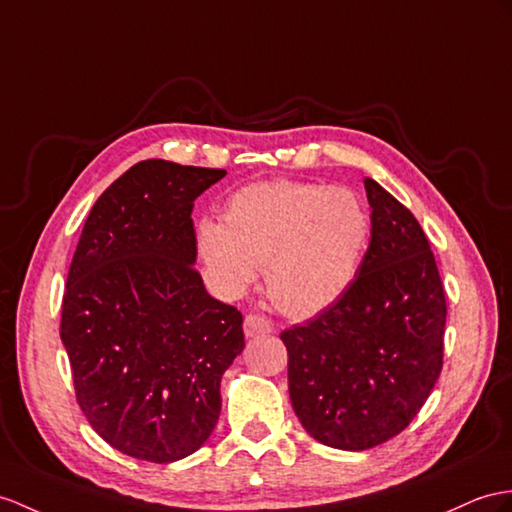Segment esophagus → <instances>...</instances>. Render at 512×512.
Wrapping results in <instances>:
<instances>
[{
  "mask_svg": "<svg viewBox=\"0 0 512 512\" xmlns=\"http://www.w3.org/2000/svg\"><path fill=\"white\" fill-rule=\"evenodd\" d=\"M243 332H245L247 339H254V336L271 334L273 328L263 315H247L245 321H243Z\"/></svg>",
  "mask_w": 512,
  "mask_h": 512,
  "instance_id": "34e87169",
  "label": "esophagus"
}]
</instances>
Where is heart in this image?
Returning <instances> with one entry per match:
<instances>
[{
	"mask_svg": "<svg viewBox=\"0 0 512 512\" xmlns=\"http://www.w3.org/2000/svg\"><path fill=\"white\" fill-rule=\"evenodd\" d=\"M369 232V210L354 191L271 180L236 191L223 226L204 223L199 245L228 293H243L267 267L273 304L291 317H313L356 280Z\"/></svg>",
	"mask_w": 512,
	"mask_h": 512,
	"instance_id": "obj_1",
	"label": "heart"
}]
</instances>
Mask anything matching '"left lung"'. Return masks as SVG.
Segmentation results:
<instances>
[{"label": "left lung", "mask_w": 512, "mask_h": 512, "mask_svg": "<svg viewBox=\"0 0 512 512\" xmlns=\"http://www.w3.org/2000/svg\"><path fill=\"white\" fill-rule=\"evenodd\" d=\"M371 241L347 293L280 334L289 393L304 430L360 452L400 434L443 367L445 291L419 221L365 178Z\"/></svg>", "instance_id": "8db88e82"}]
</instances>
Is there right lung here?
Returning <instances> with one entry per match:
<instances>
[{
	"label": "right lung",
	"instance_id": "right-lung-1",
	"mask_svg": "<svg viewBox=\"0 0 512 512\" xmlns=\"http://www.w3.org/2000/svg\"><path fill=\"white\" fill-rule=\"evenodd\" d=\"M226 171L136 162L91 208L62 297L60 339L84 417L132 458L197 452L243 352V315L195 271L193 202Z\"/></svg>",
	"mask_w": 512,
	"mask_h": 512
}]
</instances>
